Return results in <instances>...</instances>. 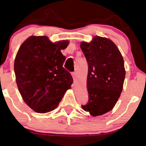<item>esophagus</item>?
I'll return each mask as SVG.
<instances>
[{"label": "esophagus", "mask_w": 146, "mask_h": 146, "mask_svg": "<svg viewBox=\"0 0 146 146\" xmlns=\"http://www.w3.org/2000/svg\"><path fill=\"white\" fill-rule=\"evenodd\" d=\"M71 75H72V76H73V79H74V81H75V77H76V73H75V72H72Z\"/></svg>", "instance_id": "34e87169"}]
</instances>
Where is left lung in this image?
Returning <instances> with one entry per match:
<instances>
[{
    "mask_svg": "<svg viewBox=\"0 0 146 146\" xmlns=\"http://www.w3.org/2000/svg\"><path fill=\"white\" fill-rule=\"evenodd\" d=\"M80 46L88 63L89 100L81 108L93 116L103 115L112 110L121 95L125 76L123 59L115 44L107 38L95 36Z\"/></svg>",
    "mask_w": 146,
    "mask_h": 146,
    "instance_id": "obj_1",
    "label": "left lung"
}]
</instances>
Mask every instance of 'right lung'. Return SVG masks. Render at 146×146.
<instances>
[{
    "mask_svg": "<svg viewBox=\"0 0 146 146\" xmlns=\"http://www.w3.org/2000/svg\"><path fill=\"white\" fill-rule=\"evenodd\" d=\"M69 41L50 42L46 36H32L19 48L14 69L19 92L25 102L40 113L51 111L73 82L63 67L65 57L61 50Z\"/></svg>",
    "mask_w": 146,
    "mask_h": 146,
    "instance_id": "obj_1",
    "label": "right lung"
}]
</instances>
